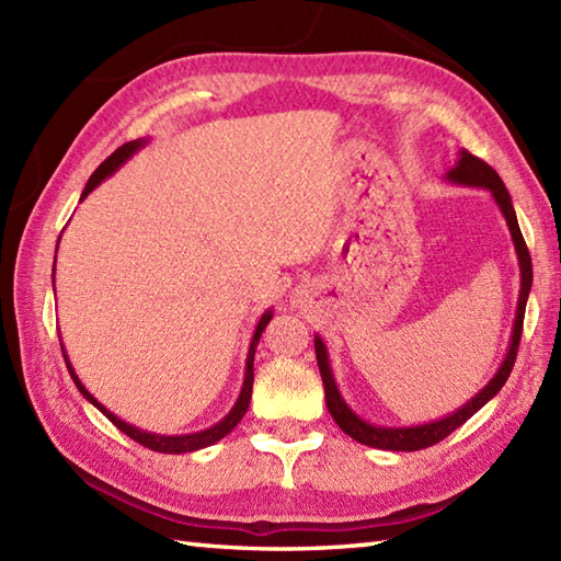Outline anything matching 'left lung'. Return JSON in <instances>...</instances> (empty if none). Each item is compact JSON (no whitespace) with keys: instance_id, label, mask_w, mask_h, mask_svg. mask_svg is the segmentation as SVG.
<instances>
[{"instance_id":"1","label":"left lung","mask_w":561,"mask_h":561,"mask_svg":"<svg viewBox=\"0 0 561 561\" xmlns=\"http://www.w3.org/2000/svg\"><path fill=\"white\" fill-rule=\"evenodd\" d=\"M444 181L450 183V185H460V187L490 190V195L494 197L499 211H502L504 219H506L511 241H514V248H516L518 267H520V291H518V306H516L514 330H511L508 350H506L502 366H499L496 374L490 378V383H486L482 390L474 392V396L465 404H460L458 410H453L446 416H438V420L424 422V424L388 426V424L366 422L364 416H359L350 408L347 400L342 398V392L337 388L335 374H332L330 354H328L325 342H323V337L316 335V359H318V368H320V378H323V386H325L328 412L332 414V420L337 422V426L342 428L344 434L352 436L354 440H359V444H364V446L380 448V450H422V448L438 444V440H444L448 434L456 432L458 426L468 422L474 412L482 410L484 404L490 402L496 396V392L504 388L511 368H514V362H516L520 330H523V316H526L528 294H530V287H533V262H530L528 245H526V241H523L514 202H511V195H508L504 181L499 178V173L492 169V165L484 163L478 157H472V153L465 151V149L458 151L456 165L446 171Z\"/></svg>"}]
</instances>
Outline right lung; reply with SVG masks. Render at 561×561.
<instances>
[{"label": "right lung", "mask_w": 561, "mask_h": 561, "mask_svg": "<svg viewBox=\"0 0 561 561\" xmlns=\"http://www.w3.org/2000/svg\"><path fill=\"white\" fill-rule=\"evenodd\" d=\"M147 145H149V139L141 137V139H135V141H127V145H123L121 149H115V151L111 153V157L105 159L96 171H93V175L89 178L87 187H83L81 199H87L91 190H96V187L105 181V178H111L117 169H121V165H123L125 161L133 159L135 153H137L141 147H147ZM81 199H79V202H81ZM57 245H59V241H57ZM53 289H55V265H53ZM272 316H274L272 308H267V311L262 313L260 320H257V328H255L253 340H250V347H248L245 376H243L241 396L236 398L233 408H231L229 414H226L224 420H219L217 424H211V426H207V428H202V432H193V434H153V432H147V428H139V426H135V424H129V422L121 420V416L113 414L108 408H105V404H101V402H99L96 398H93L91 392L87 390V386L81 383L77 371H75V366H71L69 356H67V352H65V344H62V342H59V344H62V354H65V362H67V368H69V376L75 378V383H77L79 392L93 404V408H96L99 412H103L117 428H121L123 434H127L129 438H135L137 444H141L145 448H151V450H157V453H173V456H181V453H193V450H199V448H207V446H211V444H217V440H221L226 434H231L233 426L243 420V414L248 412V404H250V396H253V362H255V347H257V342H260V335H262V332H265L267 323L272 320Z\"/></svg>", "instance_id": "right-lung-1"}]
</instances>
